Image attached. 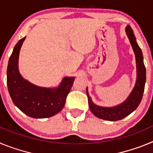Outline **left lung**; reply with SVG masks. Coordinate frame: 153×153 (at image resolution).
Segmentation results:
<instances>
[{
    "mask_svg": "<svg viewBox=\"0 0 153 153\" xmlns=\"http://www.w3.org/2000/svg\"><path fill=\"white\" fill-rule=\"evenodd\" d=\"M126 32L128 36L132 50L134 51L136 61V72L137 78L133 90L128 97V98L118 106L113 107H102L99 106L92 102L89 96L88 90L86 88V94L88 97L89 106L92 113L98 118L107 121H117L125 118L134 111L138 107L143 99V92L146 83V67L143 63V56L140 47L136 43V37L130 26L126 27Z\"/></svg>",
    "mask_w": 153,
    "mask_h": 153,
    "instance_id": "1",
    "label": "left lung"
}]
</instances>
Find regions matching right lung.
Returning a JSON list of instances; mask_svg holds the SVG:
<instances>
[{
    "instance_id": "1",
    "label": "right lung",
    "mask_w": 153,
    "mask_h": 153,
    "mask_svg": "<svg viewBox=\"0 0 153 153\" xmlns=\"http://www.w3.org/2000/svg\"><path fill=\"white\" fill-rule=\"evenodd\" d=\"M26 36L15 45L8 61L7 83L12 101L28 117L36 119L54 116L63 108L75 77H64L57 88H44L24 79L19 73L20 50Z\"/></svg>"
}]
</instances>
